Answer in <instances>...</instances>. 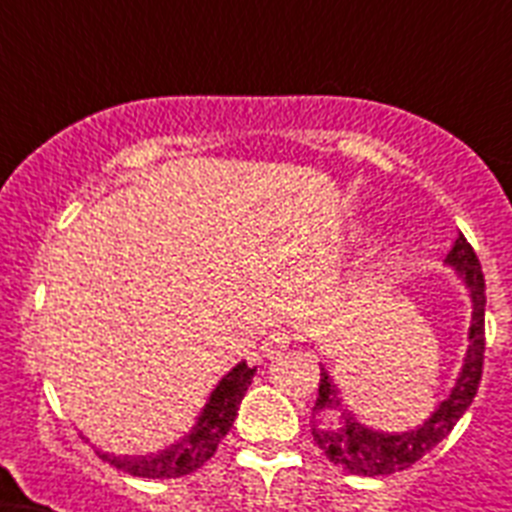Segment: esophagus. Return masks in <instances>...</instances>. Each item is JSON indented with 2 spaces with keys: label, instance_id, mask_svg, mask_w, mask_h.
Here are the masks:
<instances>
[{
  "label": "esophagus",
  "instance_id": "1",
  "mask_svg": "<svg viewBox=\"0 0 512 512\" xmlns=\"http://www.w3.org/2000/svg\"><path fill=\"white\" fill-rule=\"evenodd\" d=\"M289 343H292V333H289V330H271L269 336L261 341V354H264L266 359H277V356H282L284 351H287Z\"/></svg>",
  "mask_w": 512,
  "mask_h": 512
}]
</instances>
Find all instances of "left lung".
<instances>
[{
  "label": "left lung",
  "mask_w": 512,
  "mask_h": 512,
  "mask_svg": "<svg viewBox=\"0 0 512 512\" xmlns=\"http://www.w3.org/2000/svg\"><path fill=\"white\" fill-rule=\"evenodd\" d=\"M446 264L454 266L456 277L464 282L472 300V325H469V346L464 354V364L451 387L449 397L438 402L420 425L402 433H387L366 428L341 405L338 387L325 366H320L318 400L312 408V438L318 449L328 456L336 467L346 469L359 477H379V474H395L408 469L428 451H433L443 438L454 431L459 418L469 410L474 395H477L479 379H482V361H485V274L479 266L477 253L469 246L467 238L459 235L454 248L446 256ZM330 409H341L338 424L318 426L314 418Z\"/></svg>",
  "instance_id": "1"
}]
</instances>
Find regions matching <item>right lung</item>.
<instances>
[{
  "label": "right lung",
  "mask_w": 512,
  "mask_h": 512,
  "mask_svg": "<svg viewBox=\"0 0 512 512\" xmlns=\"http://www.w3.org/2000/svg\"><path fill=\"white\" fill-rule=\"evenodd\" d=\"M256 369L241 361L235 364L220 382L215 390L210 392V400L202 408L200 418L192 425V431L184 433L179 441H174L166 449L156 451V454L146 456H117L107 454V451H97L107 464L122 469V472L133 474V477L146 479H174L192 474L194 469H200L207 459L217 451V443L223 441L225 433L230 431L241 400L246 395L248 384H251Z\"/></svg>",
  "instance_id": "add662e5"
}]
</instances>
